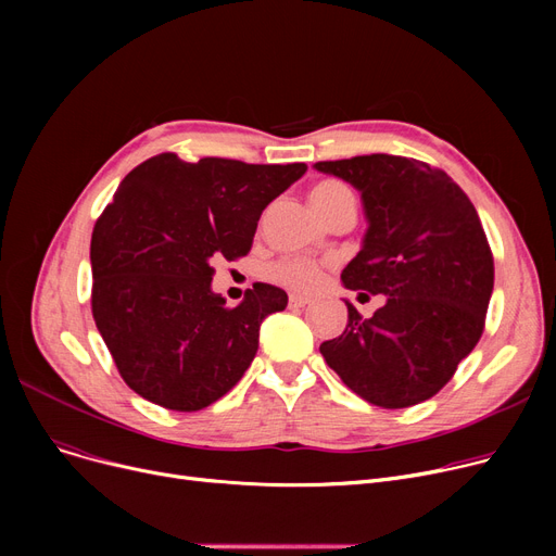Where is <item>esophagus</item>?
I'll return each instance as SVG.
<instances>
[{
	"label": "esophagus",
	"mask_w": 556,
	"mask_h": 556,
	"mask_svg": "<svg viewBox=\"0 0 556 556\" xmlns=\"http://www.w3.org/2000/svg\"><path fill=\"white\" fill-rule=\"evenodd\" d=\"M288 302H290V306H295V308H302V306L311 304V298H308V295H300V293H290Z\"/></svg>",
	"instance_id": "1"
}]
</instances>
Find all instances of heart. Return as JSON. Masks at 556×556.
Wrapping results in <instances>:
<instances>
[{
	"label": "heart",
	"instance_id": "1",
	"mask_svg": "<svg viewBox=\"0 0 556 556\" xmlns=\"http://www.w3.org/2000/svg\"><path fill=\"white\" fill-rule=\"evenodd\" d=\"M311 207L315 210V214L323 218L327 216L331 210H336L340 202L354 200L352 191H349L346 185L338 182V180H325L317 182L311 193ZM270 277L283 286H290L295 290H313L319 281H323V266L319 263L311 261V258H279L277 263L270 266Z\"/></svg>",
	"mask_w": 556,
	"mask_h": 556
}]
</instances>
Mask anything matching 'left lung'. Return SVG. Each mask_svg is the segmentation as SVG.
Segmentation results:
<instances>
[{
  "mask_svg": "<svg viewBox=\"0 0 556 556\" xmlns=\"http://www.w3.org/2000/svg\"><path fill=\"white\" fill-rule=\"evenodd\" d=\"M313 168L361 193L367 229L342 286L386 295L369 319L344 300L346 327L319 352L361 399L390 410L417 405L482 336L493 256L480 216L444 170L419 160L376 153Z\"/></svg>",
  "mask_w": 556,
  "mask_h": 556,
  "instance_id": "8db88e82",
  "label": "left lung"
}]
</instances>
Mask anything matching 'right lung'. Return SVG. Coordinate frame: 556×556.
Masks as SVG:
<instances>
[{
    "instance_id": "1",
    "label": "right lung",
    "mask_w": 556,
    "mask_h": 556,
    "mask_svg": "<svg viewBox=\"0 0 556 556\" xmlns=\"http://www.w3.org/2000/svg\"><path fill=\"white\" fill-rule=\"evenodd\" d=\"M306 164H245L162 153L132 168L94 225L92 313L130 390L195 413L241 381L261 323L288 295L254 283L239 306L212 290V258L250 252L268 204Z\"/></svg>"
}]
</instances>
